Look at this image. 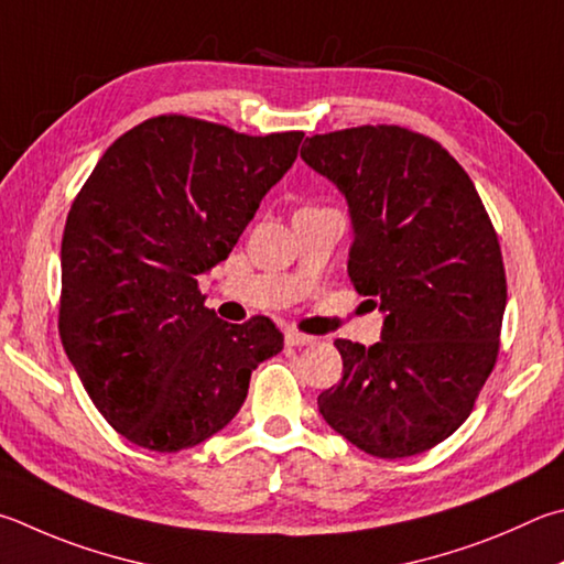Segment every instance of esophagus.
Returning a JSON list of instances; mask_svg holds the SVG:
<instances>
[{
	"label": "esophagus",
	"instance_id": "34e87169",
	"mask_svg": "<svg viewBox=\"0 0 564 564\" xmlns=\"http://www.w3.org/2000/svg\"><path fill=\"white\" fill-rule=\"evenodd\" d=\"M285 343L293 345V347H305V345H313L315 337L303 335V333H295V330H285Z\"/></svg>",
	"mask_w": 564,
	"mask_h": 564
}]
</instances>
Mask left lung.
<instances>
[{"label": "left lung", "instance_id": "8db88e82", "mask_svg": "<svg viewBox=\"0 0 564 564\" xmlns=\"http://www.w3.org/2000/svg\"><path fill=\"white\" fill-rule=\"evenodd\" d=\"M301 158L347 202V273L384 313L372 347L335 340L343 380L327 424L377 458L442 444L466 422L498 357L506 271L464 167L432 138L362 126L305 138Z\"/></svg>", "mask_w": 564, "mask_h": 564}]
</instances>
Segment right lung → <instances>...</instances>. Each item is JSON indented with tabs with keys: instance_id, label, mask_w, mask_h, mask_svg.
<instances>
[{
	"instance_id": "obj_1",
	"label": "right lung",
	"mask_w": 564,
	"mask_h": 564,
	"mask_svg": "<svg viewBox=\"0 0 564 564\" xmlns=\"http://www.w3.org/2000/svg\"><path fill=\"white\" fill-rule=\"evenodd\" d=\"M301 140L150 118L112 142L70 204L61 343L128 442L160 454L202 444L237 416L259 362L283 350L269 317L231 325L204 308L197 275L237 247Z\"/></svg>"
}]
</instances>
